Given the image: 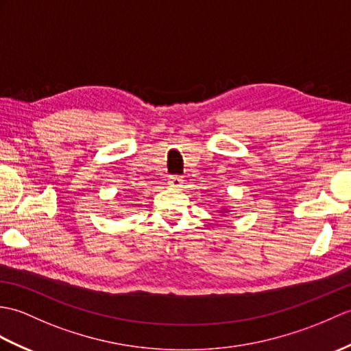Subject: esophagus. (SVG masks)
<instances>
[{"instance_id":"obj_1","label":"esophagus","mask_w":351,"mask_h":351,"mask_svg":"<svg viewBox=\"0 0 351 351\" xmlns=\"http://www.w3.org/2000/svg\"><path fill=\"white\" fill-rule=\"evenodd\" d=\"M169 185L172 186V189H182L184 179L181 176H170L169 178Z\"/></svg>"}]
</instances>
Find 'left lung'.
<instances>
[{
  "label": "left lung",
  "mask_w": 351,
  "mask_h": 351,
  "mask_svg": "<svg viewBox=\"0 0 351 351\" xmlns=\"http://www.w3.org/2000/svg\"><path fill=\"white\" fill-rule=\"evenodd\" d=\"M218 202H221V199H218ZM223 202H224V200H223ZM217 213H218L219 215H221V217H226L227 214H230V213H232V208L229 206V203H226V205H223V206H219V208H218Z\"/></svg>",
  "instance_id": "left-lung-1"
}]
</instances>
